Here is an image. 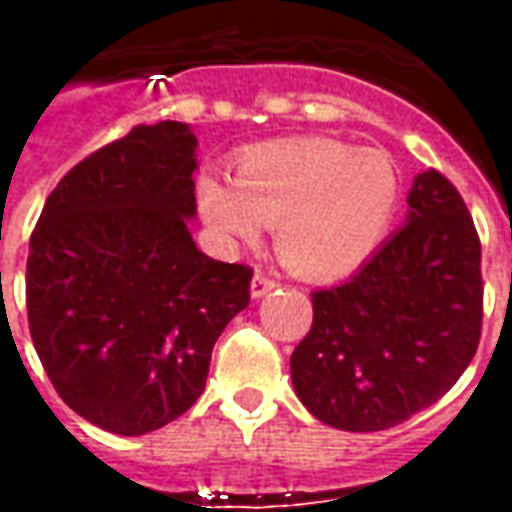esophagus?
Returning <instances> with one entry per match:
<instances>
[{"instance_id": "34e87169", "label": "esophagus", "mask_w": 512, "mask_h": 512, "mask_svg": "<svg viewBox=\"0 0 512 512\" xmlns=\"http://www.w3.org/2000/svg\"><path fill=\"white\" fill-rule=\"evenodd\" d=\"M274 288H277L274 279L266 277V274H255V277H252V285H249V293H252V299H263V296H268Z\"/></svg>"}]
</instances>
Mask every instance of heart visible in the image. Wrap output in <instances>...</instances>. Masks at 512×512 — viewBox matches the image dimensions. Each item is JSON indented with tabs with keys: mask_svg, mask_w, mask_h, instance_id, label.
Wrapping results in <instances>:
<instances>
[{
	"mask_svg": "<svg viewBox=\"0 0 512 512\" xmlns=\"http://www.w3.org/2000/svg\"><path fill=\"white\" fill-rule=\"evenodd\" d=\"M400 183L381 150L293 139L238 158L233 183L205 172L197 211L224 244H257L277 227V255L307 279L354 274L395 219Z\"/></svg>",
	"mask_w": 512,
	"mask_h": 512,
	"instance_id": "heart-1",
	"label": "heart"
}]
</instances>
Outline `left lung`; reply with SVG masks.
I'll list each match as a JSON object with an SVG mask.
<instances>
[{
  "label": "left lung",
  "mask_w": 512,
  "mask_h": 512,
  "mask_svg": "<svg viewBox=\"0 0 512 512\" xmlns=\"http://www.w3.org/2000/svg\"><path fill=\"white\" fill-rule=\"evenodd\" d=\"M406 202L403 227L354 277L312 293V329L290 356L296 395L332 428H395L433 406L480 343V238L461 194L430 169Z\"/></svg>",
  "instance_id": "8db88e82"
}]
</instances>
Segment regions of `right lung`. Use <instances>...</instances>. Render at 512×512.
<instances>
[{"label":"right lung","instance_id":"1","mask_svg":"<svg viewBox=\"0 0 512 512\" xmlns=\"http://www.w3.org/2000/svg\"><path fill=\"white\" fill-rule=\"evenodd\" d=\"M197 136L136 126L57 183L29 238V334L57 395L142 436L186 414L213 343L249 304L252 268L197 249Z\"/></svg>","mask_w":512,"mask_h":512}]
</instances>
